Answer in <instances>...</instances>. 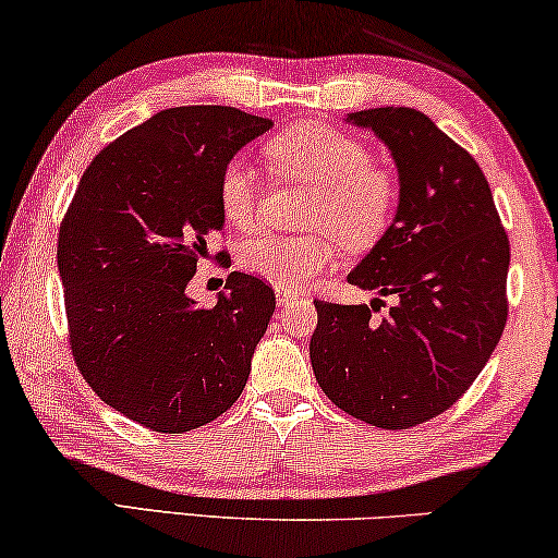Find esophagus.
<instances>
[{"label": "esophagus", "instance_id": "34e87169", "mask_svg": "<svg viewBox=\"0 0 558 558\" xmlns=\"http://www.w3.org/2000/svg\"><path fill=\"white\" fill-rule=\"evenodd\" d=\"M274 294H277V302L281 304V307H289V304H294L296 300H300V294L289 287H274Z\"/></svg>", "mask_w": 558, "mask_h": 558}]
</instances>
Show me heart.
I'll list each match as a JSON object with an SVG mask.
<instances>
[{"label":"heart","mask_w":558,"mask_h":558,"mask_svg":"<svg viewBox=\"0 0 558 558\" xmlns=\"http://www.w3.org/2000/svg\"><path fill=\"white\" fill-rule=\"evenodd\" d=\"M266 157L284 178L317 187L307 223L323 233L284 235L258 231L239 248V264L254 277L277 287H300L335 264L332 233L348 246H368L386 231L396 205L391 174L371 162L361 140L327 124L284 129L266 144ZM218 203L223 218L235 228L256 220L258 174L243 157H233L218 180Z\"/></svg>","instance_id":"b5f03b06"}]
</instances>
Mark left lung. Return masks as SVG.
Wrapping results in <instances>:
<instances>
[{
  "mask_svg": "<svg viewBox=\"0 0 558 558\" xmlns=\"http://www.w3.org/2000/svg\"><path fill=\"white\" fill-rule=\"evenodd\" d=\"M345 121L376 134L399 172L391 226L348 281L399 302L384 319H371L378 296L315 302L310 361L345 414L409 429L452 407L490 361L508 319V235L480 165L426 113L380 106Z\"/></svg>",
  "mask_w": 558,
  "mask_h": 558,
  "instance_id": "1",
  "label": "left lung"
}]
</instances>
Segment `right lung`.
I'll list each match as a JSON object with an SVG mask.
<instances>
[{"instance_id":"right-lung-1","label":"right lung","mask_w":558,"mask_h":558,"mask_svg":"<svg viewBox=\"0 0 558 558\" xmlns=\"http://www.w3.org/2000/svg\"><path fill=\"white\" fill-rule=\"evenodd\" d=\"M271 119L178 106L129 129L83 172L58 235L73 357L101 401L136 424L182 434L239 399L277 307L231 271L216 307L185 289L208 235L223 231V167Z\"/></svg>"}]
</instances>
